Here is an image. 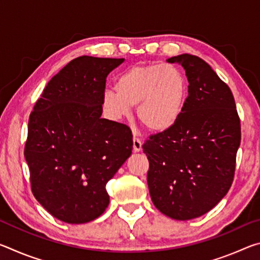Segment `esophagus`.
Instances as JSON below:
<instances>
[{"instance_id": "1", "label": "esophagus", "mask_w": 260, "mask_h": 260, "mask_svg": "<svg viewBox=\"0 0 260 260\" xmlns=\"http://www.w3.org/2000/svg\"><path fill=\"white\" fill-rule=\"evenodd\" d=\"M133 149L135 152H140L142 150V142H141V140L138 138H134L133 139Z\"/></svg>"}]
</instances>
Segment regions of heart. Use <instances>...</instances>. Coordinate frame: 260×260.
<instances>
[{"mask_svg":"<svg viewBox=\"0 0 260 260\" xmlns=\"http://www.w3.org/2000/svg\"><path fill=\"white\" fill-rule=\"evenodd\" d=\"M116 90L102 98L105 113L112 120L128 118L138 105L140 121L153 133H164L177 125L188 99L189 85L173 65H135L118 76Z\"/></svg>","mask_w":260,"mask_h":260,"instance_id":"obj_1","label":"heart"}]
</instances>
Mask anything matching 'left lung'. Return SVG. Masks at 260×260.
I'll return each instance as SVG.
<instances>
[{"instance_id":"8db88e82","label":"left lung","mask_w":260,"mask_h":260,"mask_svg":"<svg viewBox=\"0 0 260 260\" xmlns=\"http://www.w3.org/2000/svg\"><path fill=\"white\" fill-rule=\"evenodd\" d=\"M189 82L183 113L172 128L143 144L152 203L175 220L209 212L230 190L241 143V124L232 91L202 58L171 57Z\"/></svg>"}]
</instances>
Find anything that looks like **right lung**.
<instances>
[{
	"instance_id": "add662e5",
	"label": "right lung",
	"mask_w": 260,
	"mask_h": 260,
	"mask_svg": "<svg viewBox=\"0 0 260 260\" xmlns=\"http://www.w3.org/2000/svg\"><path fill=\"white\" fill-rule=\"evenodd\" d=\"M124 60H71L48 82L29 116L24 153L33 195L60 221L99 218L110 202L105 186L132 155L128 127L101 118L108 74Z\"/></svg>"
}]
</instances>
